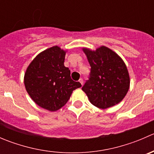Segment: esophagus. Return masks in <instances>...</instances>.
<instances>
[{"label": "esophagus", "instance_id": "esophagus-1", "mask_svg": "<svg viewBox=\"0 0 154 154\" xmlns=\"http://www.w3.org/2000/svg\"><path fill=\"white\" fill-rule=\"evenodd\" d=\"M79 82H80V83H81V85H83V80L82 78H80V80H79Z\"/></svg>", "mask_w": 154, "mask_h": 154}]
</instances>
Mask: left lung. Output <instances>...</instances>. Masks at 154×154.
I'll return each instance as SVG.
<instances>
[{"instance_id": "obj_1", "label": "left lung", "mask_w": 154, "mask_h": 154, "mask_svg": "<svg viewBox=\"0 0 154 154\" xmlns=\"http://www.w3.org/2000/svg\"><path fill=\"white\" fill-rule=\"evenodd\" d=\"M91 66L88 80L82 87L89 101L100 109L120 103L128 91L127 66L117 54L102 46L95 51L83 48Z\"/></svg>"}]
</instances>
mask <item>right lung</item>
<instances>
[{"label":"right lung","mask_w":154,"mask_h":154,"mask_svg":"<svg viewBox=\"0 0 154 154\" xmlns=\"http://www.w3.org/2000/svg\"><path fill=\"white\" fill-rule=\"evenodd\" d=\"M65 57L66 52L58 46L48 48L31 62L24 74L26 90L32 100L51 112L62 108L72 91L82 86L71 78Z\"/></svg>","instance_id":"obj_1"}]
</instances>
